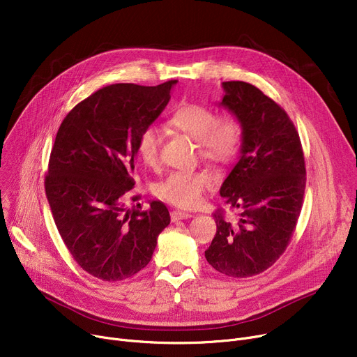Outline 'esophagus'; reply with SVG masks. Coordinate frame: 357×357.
I'll return each mask as SVG.
<instances>
[{
	"instance_id": "obj_1",
	"label": "esophagus",
	"mask_w": 357,
	"mask_h": 357,
	"mask_svg": "<svg viewBox=\"0 0 357 357\" xmlns=\"http://www.w3.org/2000/svg\"><path fill=\"white\" fill-rule=\"evenodd\" d=\"M192 214L190 213H185V211H179V210H175L171 213V218L172 221H179V220H186V218H191Z\"/></svg>"
}]
</instances>
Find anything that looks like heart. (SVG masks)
<instances>
[{
  "mask_svg": "<svg viewBox=\"0 0 357 357\" xmlns=\"http://www.w3.org/2000/svg\"><path fill=\"white\" fill-rule=\"evenodd\" d=\"M167 124L194 139L201 159L213 165L229 166L241 152L245 130L240 119L231 112L218 114L217 109L205 104L185 102L171 112ZM136 153L147 167L159 165L160 135L155 126H147L140 131ZM214 183L215 178L210 171L172 172L156 186V194L179 208H195L213 191Z\"/></svg>",
  "mask_w": 357,
  "mask_h": 357,
  "instance_id": "heart-1",
  "label": "heart"
}]
</instances>
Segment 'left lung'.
Returning a JSON list of instances; mask_svg holds the SVG:
<instances>
[{"instance_id": "left-lung-1", "label": "left lung", "mask_w": 357, "mask_h": 357, "mask_svg": "<svg viewBox=\"0 0 357 357\" xmlns=\"http://www.w3.org/2000/svg\"><path fill=\"white\" fill-rule=\"evenodd\" d=\"M221 105L245 130L241 156L220 194L237 220L214 213L217 233L205 250L208 264L233 278L259 275L284 255L301 214L305 160L298 131L287 111L259 88L222 82Z\"/></svg>"}]
</instances>
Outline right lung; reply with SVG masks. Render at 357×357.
I'll use <instances>...</instances> for the list:
<instances>
[{"mask_svg": "<svg viewBox=\"0 0 357 357\" xmlns=\"http://www.w3.org/2000/svg\"><path fill=\"white\" fill-rule=\"evenodd\" d=\"M176 82L104 86L75 105L56 135L45 176L54 224L73 260L107 282L142 271L171 222L162 201L147 210L127 208L126 201L135 188L136 139Z\"/></svg>", "mask_w": 357, "mask_h": 357, "instance_id": "1", "label": "right lung"}]
</instances>
